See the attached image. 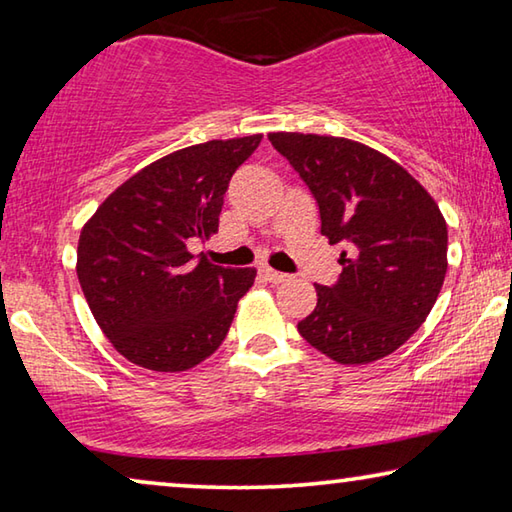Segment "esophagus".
I'll list each match as a JSON object with an SVG mask.
<instances>
[{
    "label": "esophagus",
    "mask_w": 512,
    "mask_h": 512,
    "mask_svg": "<svg viewBox=\"0 0 512 512\" xmlns=\"http://www.w3.org/2000/svg\"><path fill=\"white\" fill-rule=\"evenodd\" d=\"M259 273H262V277H264V280H268V282H273V284H282V282H287V280H289V275H287V273L273 271V268H271V266H264V268H262V271H259Z\"/></svg>",
    "instance_id": "obj_1"
}]
</instances>
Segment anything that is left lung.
Wrapping results in <instances>:
<instances>
[{"instance_id": "left-lung-1", "label": "left lung", "mask_w": 512, "mask_h": 512, "mask_svg": "<svg viewBox=\"0 0 512 512\" xmlns=\"http://www.w3.org/2000/svg\"><path fill=\"white\" fill-rule=\"evenodd\" d=\"M341 244L343 271L298 332L343 366L384 359L427 320L447 273V223L409 171L370 146L332 135L271 133Z\"/></svg>"}]
</instances>
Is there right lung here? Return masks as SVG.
<instances>
[{
  "label": "right lung",
  "instance_id": "add662e5",
  "mask_svg": "<svg viewBox=\"0 0 512 512\" xmlns=\"http://www.w3.org/2000/svg\"><path fill=\"white\" fill-rule=\"evenodd\" d=\"M262 135L173 151L119 185L83 225L76 275L121 357L183 372L223 343L255 268L194 259L192 239L219 230L223 194Z\"/></svg>",
  "mask_w": 512,
  "mask_h": 512
}]
</instances>
